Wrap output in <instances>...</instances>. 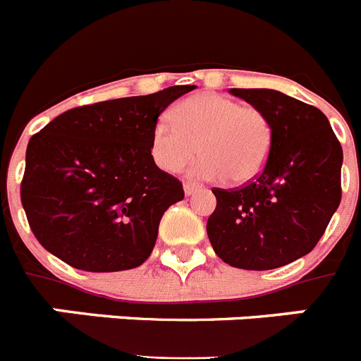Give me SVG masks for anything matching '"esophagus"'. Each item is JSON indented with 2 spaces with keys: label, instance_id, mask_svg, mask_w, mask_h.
<instances>
[{
  "label": "esophagus",
  "instance_id": "esophagus-1",
  "mask_svg": "<svg viewBox=\"0 0 361 361\" xmlns=\"http://www.w3.org/2000/svg\"><path fill=\"white\" fill-rule=\"evenodd\" d=\"M200 190H202V186H200V184H195V183L184 184V193H186V195H193L195 191H200Z\"/></svg>",
  "mask_w": 361,
  "mask_h": 361
}]
</instances>
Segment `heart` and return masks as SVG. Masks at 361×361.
I'll return each mask as SVG.
<instances>
[{
	"label": "heart",
	"mask_w": 361,
	"mask_h": 361,
	"mask_svg": "<svg viewBox=\"0 0 361 361\" xmlns=\"http://www.w3.org/2000/svg\"><path fill=\"white\" fill-rule=\"evenodd\" d=\"M273 126L262 110L226 95L202 92L178 101L170 119L152 130L149 153L166 173H177L195 157L191 173L208 180L250 183L266 166Z\"/></svg>",
	"instance_id": "obj_1"
}]
</instances>
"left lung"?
I'll return each mask as SVG.
<instances>
[{"instance_id":"left-lung-1","label":"left lung","mask_w":361,"mask_h":361,"mask_svg":"<svg viewBox=\"0 0 361 361\" xmlns=\"http://www.w3.org/2000/svg\"><path fill=\"white\" fill-rule=\"evenodd\" d=\"M262 110L273 145L262 173L237 190L215 188L213 250L238 269L282 267L312 251L342 200L343 152L318 108L269 88H231Z\"/></svg>"}]
</instances>
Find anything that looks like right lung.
I'll list each match as a JSON object with an SVG mask.
<instances>
[{
	"mask_svg": "<svg viewBox=\"0 0 361 361\" xmlns=\"http://www.w3.org/2000/svg\"><path fill=\"white\" fill-rule=\"evenodd\" d=\"M193 85L72 108L27 146L21 204L44 250L75 269H133L152 255L159 222L184 199L153 162L159 116Z\"/></svg>",
	"mask_w": 361,
	"mask_h": 361,
	"instance_id": "add662e5",
	"label": "right lung"
}]
</instances>
